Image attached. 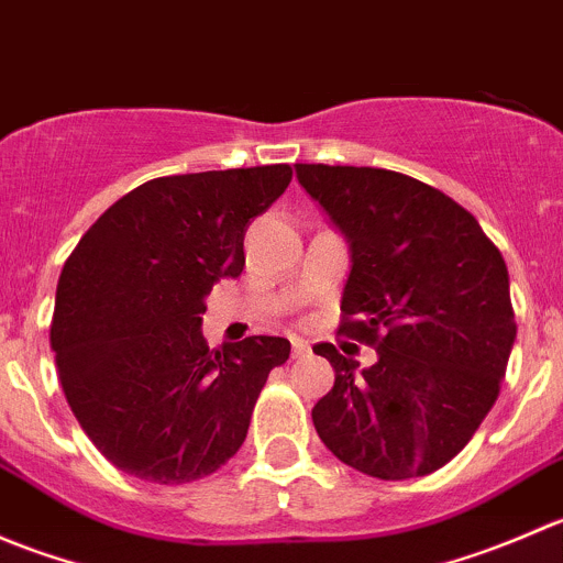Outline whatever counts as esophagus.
Returning <instances> with one entry per match:
<instances>
[{
    "mask_svg": "<svg viewBox=\"0 0 563 563\" xmlns=\"http://www.w3.org/2000/svg\"><path fill=\"white\" fill-rule=\"evenodd\" d=\"M291 354L297 356H308L310 354V343L308 340H302V338H291Z\"/></svg>",
    "mask_w": 563,
    "mask_h": 563,
    "instance_id": "obj_1",
    "label": "esophagus"
}]
</instances>
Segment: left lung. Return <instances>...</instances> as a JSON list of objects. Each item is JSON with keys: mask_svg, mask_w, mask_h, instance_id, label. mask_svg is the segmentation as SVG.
<instances>
[{"mask_svg": "<svg viewBox=\"0 0 563 563\" xmlns=\"http://www.w3.org/2000/svg\"><path fill=\"white\" fill-rule=\"evenodd\" d=\"M297 179L349 245L340 332L378 354L356 371L332 343L313 345L334 367L318 439L367 476L433 474L501 389L518 334L507 264L474 214L413 176L299 163Z\"/></svg>", "mask_w": 563, "mask_h": 563, "instance_id": "1", "label": "left lung"}]
</instances>
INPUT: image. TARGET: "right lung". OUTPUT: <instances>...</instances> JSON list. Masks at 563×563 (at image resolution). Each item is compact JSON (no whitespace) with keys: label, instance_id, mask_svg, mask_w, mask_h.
I'll use <instances>...</instances> for the list:
<instances>
[{"label":"right lung","instance_id":"add662e5","mask_svg":"<svg viewBox=\"0 0 563 563\" xmlns=\"http://www.w3.org/2000/svg\"><path fill=\"white\" fill-rule=\"evenodd\" d=\"M288 166L161 176L106 209L65 261L51 349L84 433L124 474L185 485L240 452L286 338L209 349L207 297L245 266V231Z\"/></svg>","mask_w":563,"mask_h":563}]
</instances>
